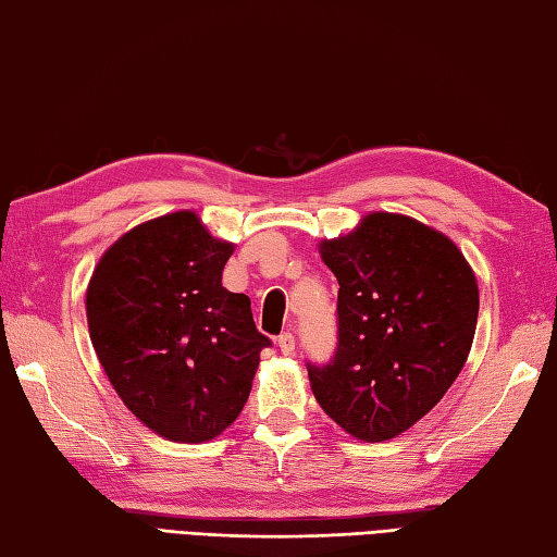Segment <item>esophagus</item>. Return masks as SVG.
Here are the masks:
<instances>
[{
  "label": "esophagus",
  "mask_w": 557,
  "mask_h": 557,
  "mask_svg": "<svg viewBox=\"0 0 557 557\" xmlns=\"http://www.w3.org/2000/svg\"><path fill=\"white\" fill-rule=\"evenodd\" d=\"M277 347L282 355H294V335L292 333H282L277 337Z\"/></svg>",
  "instance_id": "esophagus-1"
}]
</instances>
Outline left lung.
<instances>
[{
    "mask_svg": "<svg viewBox=\"0 0 557 557\" xmlns=\"http://www.w3.org/2000/svg\"><path fill=\"white\" fill-rule=\"evenodd\" d=\"M337 277V347L307 364L325 416L386 442L437 406L471 352L478 282L449 236L412 216L374 212L321 242Z\"/></svg>",
    "mask_w": 557,
    "mask_h": 557,
    "instance_id": "1",
    "label": "left lung"
}]
</instances>
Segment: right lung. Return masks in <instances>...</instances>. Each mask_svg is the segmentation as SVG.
<instances>
[{
    "mask_svg": "<svg viewBox=\"0 0 557 557\" xmlns=\"http://www.w3.org/2000/svg\"><path fill=\"white\" fill-rule=\"evenodd\" d=\"M234 244L183 210L129 228L86 289L94 350L127 410L161 437L214 440L244 410L260 350L246 294L222 287Z\"/></svg>",
    "mask_w": 557,
    "mask_h": 557,
    "instance_id": "1",
    "label": "right lung"
}]
</instances>
